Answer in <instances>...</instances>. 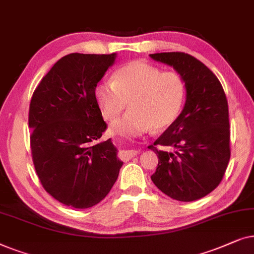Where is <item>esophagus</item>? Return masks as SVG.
Here are the masks:
<instances>
[{"label": "esophagus", "instance_id": "1", "mask_svg": "<svg viewBox=\"0 0 254 254\" xmlns=\"http://www.w3.org/2000/svg\"><path fill=\"white\" fill-rule=\"evenodd\" d=\"M138 149H126V151H122L120 153V158L122 160H126V161H127L128 159L133 158V156H135L138 154Z\"/></svg>", "mask_w": 254, "mask_h": 254}]
</instances>
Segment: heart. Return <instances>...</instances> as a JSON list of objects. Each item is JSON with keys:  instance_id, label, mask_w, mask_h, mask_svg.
<instances>
[{"instance_id": "heart-1", "label": "heart", "mask_w": 254, "mask_h": 254, "mask_svg": "<svg viewBox=\"0 0 254 254\" xmlns=\"http://www.w3.org/2000/svg\"><path fill=\"white\" fill-rule=\"evenodd\" d=\"M187 87L180 73L163 71L145 61H132L113 74V81H100L94 98L102 116L113 121L128 106L130 112L110 126L112 133L138 137L163 130L178 119Z\"/></svg>"}]
</instances>
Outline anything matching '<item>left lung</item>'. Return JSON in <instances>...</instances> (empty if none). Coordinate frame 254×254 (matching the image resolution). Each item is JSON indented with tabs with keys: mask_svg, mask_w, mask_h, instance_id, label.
<instances>
[{
	"mask_svg": "<svg viewBox=\"0 0 254 254\" xmlns=\"http://www.w3.org/2000/svg\"><path fill=\"white\" fill-rule=\"evenodd\" d=\"M151 59L173 66L185 81L187 98L178 119L149 149L159 163L151 178L168 197L193 201L210 193L226 173L230 159L228 101L217 77L185 53H158ZM156 145L174 147L161 151Z\"/></svg>",
	"mask_w": 254,
	"mask_h": 254,
	"instance_id": "1",
	"label": "left lung"
}]
</instances>
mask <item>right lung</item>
<instances>
[{"label":"right lung","instance_id":"1","mask_svg":"<svg viewBox=\"0 0 254 254\" xmlns=\"http://www.w3.org/2000/svg\"><path fill=\"white\" fill-rule=\"evenodd\" d=\"M109 55L72 53L57 61L35 88L28 126L33 163L45 190L73 208H90L109 193L123 166L94 88L115 63Z\"/></svg>","mask_w":254,"mask_h":254}]
</instances>
